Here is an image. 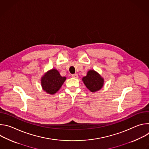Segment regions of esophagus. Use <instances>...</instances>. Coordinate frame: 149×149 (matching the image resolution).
I'll return each instance as SVG.
<instances>
[{
    "mask_svg": "<svg viewBox=\"0 0 149 149\" xmlns=\"http://www.w3.org/2000/svg\"><path fill=\"white\" fill-rule=\"evenodd\" d=\"M72 77H73V78H78V74H72Z\"/></svg>",
    "mask_w": 149,
    "mask_h": 149,
    "instance_id": "obj_1",
    "label": "esophagus"
}]
</instances>
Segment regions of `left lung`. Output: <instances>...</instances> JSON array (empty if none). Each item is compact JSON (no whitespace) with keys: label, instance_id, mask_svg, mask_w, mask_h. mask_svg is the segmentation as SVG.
<instances>
[{"label":"left lung","instance_id":"1","mask_svg":"<svg viewBox=\"0 0 149 149\" xmlns=\"http://www.w3.org/2000/svg\"><path fill=\"white\" fill-rule=\"evenodd\" d=\"M82 80L86 87L92 93L100 90L104 86V79L97 71L90 70Z\"/></svg>","mask_w":149,"mask_h":149}]
</instances>
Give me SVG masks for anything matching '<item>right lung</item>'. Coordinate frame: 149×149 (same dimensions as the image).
Listing matches in <instances>:
<instances>
[{
	"label": "right lung",
	"mask_w": 149,
	"mask_h": 149,
	"mask_svg": "<svg viewBox=\"0 0 149 149\" xmlns=\"http://www.w3.org/2000/svg\"><path fill=\"white\" fill-rule=\"evenodd\" d=\"M66 79L65 77L60 75L57 70L51 69L40 78L42 88L47 94L53 95L59 91Z\"/></svg>",
	"instance_id": "obj_1"
}]
</instances>
